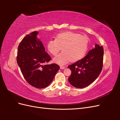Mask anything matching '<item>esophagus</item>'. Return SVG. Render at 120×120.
Here are the masks:
<instances>
[{
	"label": "esophagus",
	"mask_w": 120,
	"mask_h": 120,
	"mask_svg": "<svg viewBox=\"0 0 120 120\" xmlns=\"http://www.w3.org/2000/svg\"><path fill=\"white\" fill-rule=\"evenodd\" d=\"M60 68L61 69V70H63V69L65 68V67L64 66H60Z\"/></svg>",
	"instance_id": "1"
}]
</instances>
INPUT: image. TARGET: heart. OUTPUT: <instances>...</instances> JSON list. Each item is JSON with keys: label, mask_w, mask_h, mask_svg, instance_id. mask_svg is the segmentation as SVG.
Returning a JSON list of instances; mask_svg holds the SVG:
<instances>
[{"label": "heart", "mask_w": 120, "mask_h": 120, "mask_svg": "<svg viewBox=\"0 0 120 120\" xmlns=\"http://www.w3.org/2000/svg\"><path fill=\"white\" fill-rule=\"evenodd\" d=\"M89 45V39L86 36L66 32L58 34L56 39H49L47 48L53 56L57 55L63 48V52L53 59L54 62L63 65L71 60L75 61L82 59L88 51Z\"/></svg>", "instance_id": "1"}]
</instances>
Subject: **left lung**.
<instances>
[{
	"instance_id": "1",
	"label": "left lung",
	"mask_w": 120,
	"mask_h": 120,
	"mask_svg": "<svg viewBox=\"0 0 120 120\" xmlns=\"http://www.w3.org/2000/svg\"><path fill=\"white\" fill-rule=\"evenodd\" d=\"M104 49L95 45L88 54L81 60L71 64L68 68L71 71L68 82L77 88H83L95 80L102 70Z\"/></svg>"
}]
</instances>
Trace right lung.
<instances>
[{
    "instance_id": "right-lung-1",
    "label": "right lung",
    "mask_w": 120,
    "mask_h": 120,
    "mask_svg": "<svg viewBox=\"0 0 120 120\" xmlns=\"http://www.w3.org/2000/svg\"><path fill=\"white\" fill-rule=\"evenodd\" d=\"M38 34V31H33L22 39L18 47L16 60L29 84L43 89L52 82L60 66L56 64H48L52 59L37 38Z\"/></svg>"
}]
</instances>
